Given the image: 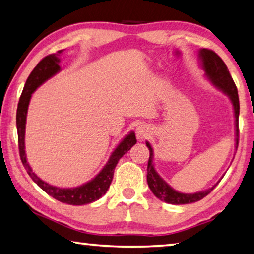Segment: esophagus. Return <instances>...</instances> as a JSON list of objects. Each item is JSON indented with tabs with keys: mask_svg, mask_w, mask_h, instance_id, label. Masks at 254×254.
Here are the masks:
<instances>
[{
	"mask_svg": "<svg viewBox=\"0 0 254 254\" xmlns=\"http://www.w3.org/2000/svg\"><path fill=\"white\" fill-rule=\"evenodd\" d=\"M149 128L145 126H139L136 127V136L139 140L145 139L149 135Z\"/></svg>",
	"mask_w": 254,
	"mask_h": 254,
	"instance_id": "34e87169",
	"label": "esophagus"
}]
</instances>
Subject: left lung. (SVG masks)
<instances>
[{
	"label": "left lung",
	"instance_id": "obj_1",
	"mask_svg": "<svg viewBox=\"0 0 254 254\" xmlns=\"http://www.w3.org/2000/svg\"><path fill=\"white\" fill-rule=\"evenodd\" d=\"M198 57L200 60V66L205 71V76L207 79L212 83L215 87L221 89L223 93H225L227 96L230 97L232 105H233L234 110V117H235V141H236V149H238L239 144V114H240V102H239V95H238V88L234 84V80L232 78L229 69H227L226 65L223 62L222 58L217 54H215L213 50L203 48L199 50ZM147 147L150 151V157L148 161V169H147V182L150 189L153 192V195L162 201L168 204L174 205H182V204H190L195 203L203 199L205 196H207L213 189L217 186L216 183L213 187L206 189L204 191L194 192V194H183L171 188L165 180H163L160 176L154 169L153 166V150L151 144L148 141ZM220 182V180H218Z\"/></svg>",
	"mask_w": 254,
	"mask_h": 254
}]
</instances>
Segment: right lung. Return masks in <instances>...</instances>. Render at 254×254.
Returning <instances> with one entry per match:
<instances>
[{
  "label": "right lung",
  "mask_w": 254,
  "mask_h": 254,
  "mask_svg": "<svg viewBox=\"0 0 254 254\" xmlns=\"http://www.w3.org/2000/svg\"><path fill=\"white\" fill-rule=\"evenodd\" d=\"M63 53V50H59L57 54H53L45 57L40 63L34 67V69L29 75L27 81H25L24 88L21 94L18 110H16V128H18V140H19V152L20 158L22 161L23 166L30 177L39 186L42 190L46 191L49 196L54 197L62 203L69 204V205H85L93 203L97 199H100L103 195L109 189L112 183L114 175V169L117 167L118 162L133 145L136 143L134 132H130L120 142L117 149L112 152L109 161L106 162L100 173L97 174L95 178L89 180L88 183L81 185L79 187L75 188H59L56 186H51L48 183L41 180L38 176L33 173L31 167L29 166L27 161V156H25L24 150V135H25V122H27V113L28 106L31 98L32 93L39 87L40 85L48 80L50 77L57 74L60 71L59 66V55Z\"/></svg>",
  "instance_id": "obj_1"
}]
</instances>
